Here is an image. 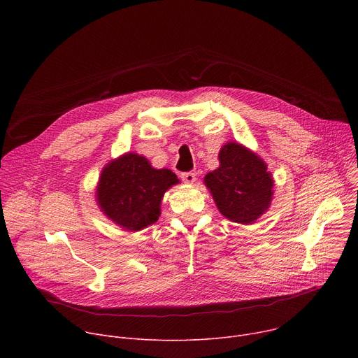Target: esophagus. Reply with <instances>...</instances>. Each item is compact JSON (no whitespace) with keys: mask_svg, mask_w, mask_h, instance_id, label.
Returning a JSON list of instances; mask_svg holds the SVG:
<instances>
[{"mask_svg":"<svg viewBox=\"0 0 358 358\" xmlns=\"http://www.w3.org/2000/svg\"><path fill=\"white\" fill-rule=\"evenodd\" d=\"M181 178H182V181L184 182H187V184H192L195 180H196V176H195V173H182L181 174Z\"/></svg>","mask_w":358,"mask_h":358,"instance_id":"1","label":"esophagus"}]
</instances>
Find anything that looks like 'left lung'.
I'll return each instance as SVG.
<instances>
[{
    "instance_id": "1",
    "label": "left lung",
    "mask_w": 358,
    "mask_h": 358,
    "mask_svg": "<svg viewBox=\"0 0 358 358\" xmlns=\"http://www.w3.org/2000/svg\"><path fill=\"white\" fill-rule=\"evenodd\" d=\"M220 167L203 178L220 213L232 222L253 224L271 206L273 178L265 162L229 141L220 150Z\"/></svg>"
}]
</instances>
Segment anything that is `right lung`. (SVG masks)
Listing matches in <instances>:
<instances>
[{"instance_id": "right-lung-1", "label": "right lung", "mask_w": 358, "mask_h": 358, "mask_svg": "<svg viewBox=\"0 0 358 358\" xmlns=\"http://www.w3.org/2000/svg\"><path fill=\"white\" fill-rule=\"evenodd\" d=\"M177 182L171 170H156L145 157L127 152L101 171L97 206L120 228L136 232L159 220L164 192Z\"/></svg>"}]
</instances>
